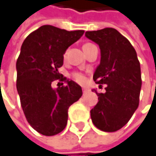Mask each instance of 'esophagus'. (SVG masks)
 <instances>
[{"label":"esophagus","mask_w":156,"mask_h":156,"mask_svg":"<svg viewBox=\"0 0 156 156\" xmlns=\"http://www.w3.org/2000/svg\"><path fill=\"white\" fill-rule=\"evenodd\" d=\"M82 90H83V94H87V93H88V91H89V90H88L87 88H86V87H83V89H82Z\"/></svg>","instance_id":"obj_1"}]
</instances>
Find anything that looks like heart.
<instances>
[{"label": "heart", "instance_id": "1", "mask_svg": "<svg viewBox=\"0 0 156 156\" xmlns=\"http://www.w3.org/2000/svg\"><path fill=\"white\" fill-rule=\"evenodd\" d=\"M89 44H86L83 45V47H85V46H87V45H89ZM71 78H73L76 82L79 83V84H83V83H85V81H86V77H85V75H84L82 72H79V71H73V72L71 73Z\"/></svg>", "mask_w": 156, "mask_h": 156}]
</instances>
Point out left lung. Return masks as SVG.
Listing matches in <instances>:
<instances>
[{
  "mask_svg": "<svg viewBox=\"0 0 156 156\" xmlns=\"http://www.w3.org/2000/svg\"><path fill=\"white\" fill-rule=\"evenodd\" d=\"M86 36L101 50V62L94 74L99 87L105 84V93H96L98 103L90 111L94 125L105 132H114L125 126L139 104L142 85L140 63L129 41L114 28L87 31Z\"/></svg>",
  "mask_w": 156,
  "mask_h": 156,
  "instance_id": "8db88e82",
  "label": "left lung"
}]
</instances>
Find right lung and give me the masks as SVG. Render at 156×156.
<instances>
[{"instance_id": "add662e5", "label": "right lung", "mask_w": 156, "mask_h": 156, "mask_svg": "<svg viewBox=\"0 0 156 156\" xmlns=\"http://www.w3.org/2000/svg\"><path fill=\"white\" fill-rule=\"evenodd\" d=\"M84 30L67 31L44 25L27 36L18 58L17 90L26 119L38 133L54 136L68 121V110L82 95L81 87L59 73L63 54ZM59 79L66 85L53 90Z\"/></svg>"}]
</instances>
